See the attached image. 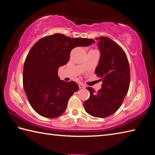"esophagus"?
I'll list each match as a JSON object with an SVG mask.
<instances>
[{
  "mask_svg": "<svg viewBox=\"0 0 155 155\" xmlns=\"http://www.w3.org/2000/svg\"><path fill=\"white\" fill-rule=\"evenodd\" d=\"M78 87H79L80 89H84V88H85V85H84L83 83H81L78 84Z\"/></svg>",
  "mask_w": 155,
  "mask_h": 155,
  "instance_id": "1",
  "label": "esophagus"
}]
</instances>
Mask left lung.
<instances>
[{
    "mask_svg": "<svg viewBox=\"0 0 155 155\" xmlns=\"http://www.w3.org/2000/svg\"><path fill=\"white\" fill-rule=\"evenodd\" d=\"M100 59L95 70L102 81V88L95 91L87 87L89 98L84 102L87 113L95 117L104 118L120 108L129 87L130 70L123 49L116 42L106 36L96 38Z\"/></svg>",
    "mask_w": 155,
    "mask_h": 155,
    "instance_id": "left-lung-1",
    "label": "left lung"
}]
</instances>
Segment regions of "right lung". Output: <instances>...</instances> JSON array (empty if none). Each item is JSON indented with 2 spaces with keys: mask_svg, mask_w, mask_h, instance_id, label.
<instances>
[{
  "mask_svg": "<svg viewBox=\"0 0 155 155\" xmlns=\"http://www.w3.org/2000/svg\"><path fill=\"white\" fill-rule=\"evenodd\" d=\"M94 43L93 39L54 34L41 38L31 48L24 62L23 85L31 106L41 116L55 118L66 110L78 85L74 81L60 80L59 67L68 62L74 47Z\"/></svg>",
  "mask_w": 155,
  "mask_h": 155,
  "instance_id": "obj_1",
  "label": "right lung"
}]
</instances>
